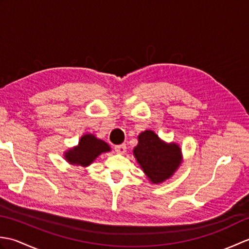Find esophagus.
I'll list each match as a JSON object with an SVG mask.
<instances>
[{
	"label": "esophagus",
	"instance_id": "34e87169",
	"mask_svg": "<svg viewBox=\"0 0 249 249\" xmlns=\"http://www.w3.org/2000/svg\"><path fill=\"white\" fill-rule=\"evenodd\" d=\"M126 149H127V147H126V144H124V143L114 146V151L118 153V154H125Z\"/></svg>",
	"mask_w": 249,
	"mask_h": 249
}]
</instances>
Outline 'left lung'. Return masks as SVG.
Masks as SVG:
<instances>
[{"label": "left lung", "instance_id": "left-lung-1", "mask_svg": "<svg viewBox=\"0 0 249 249\" xmlns=\"http://www.w3.org/2000/svg\"><path fill=\"white\" fill-rule=\"evenodd\" d=\"M139 142L134 155L152 183H161L170 178L181 162L178 145L166 144L152 130H145L138 137Z\"/></svg>", "mask_w": 249, "mask_h": 249}]
</instances>
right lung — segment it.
Instances as JSON below:
<instances>
[{
  "label": "right lung",
  "mask_w": 249,
  "mask_h": 249,
  "mask_svg": "<svg viewBox=\"0 0 249 249\" xmlns=\"http://www.w3.org/2000/svg\"><path fill=\"white\" fill-rule=\"evenodd\" d=\"M108 151H110V146L106 142L95 138L93 135H84L78 146L66 153L65 158L73 165L86 167L91 165L98 155Z\"/></svg>",
  "instance_id": "add662e5"
}]
</instances>
